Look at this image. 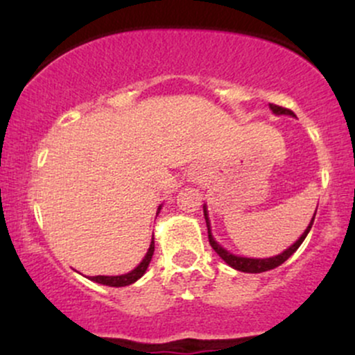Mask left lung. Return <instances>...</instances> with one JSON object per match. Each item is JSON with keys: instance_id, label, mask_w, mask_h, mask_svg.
I'll return each instance as SVG.
<instances>
[{"instance_id": "obj_1", "label": "left lung", "mask_w": 355, "mask_h": 355, "mask_svg": "<svg viewBox=\"0 0 355 355\" xmlns=\"http://www.w3.org/2000/svg\"><path fill=\"white\" fill-rule=\"evenodd\" d=\"M270 110L275 113V115H291V116H295L292 110L282 108V107H279V105H272L270 103ZM203 215H205L207 229H209V242H210L211 248H214V250L217 252V254L222 257V259L225 260V262L229 263L232 268H235V270H240V272H247V274H260V272H267V270H272V268L282 266L285 260H287L288 257L294 254L297 248L300 247V243L304 242L305 237H307V234L312 229L313 218H315V214H313L311 223H309V227H307V229H305L304 234L300 235V239L297 240L294 245H291V247L287 248V250H284L280 255L270 257V259H248V257H239V255L230 254L229 250H225V248H223L222 245H218V242H215V239L211 237L210 220H209V214H207V207H203Z\"/></svg>"}]
</instances>
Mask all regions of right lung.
I'll list each match as a JSON object with an SVG mask.
<instances>
[{"mask_svg":"<svg viewBox=\"0 0 355 355\" xmlns=\"http://www.w3.org/2000/svg\"><path fill=\"white\" fill-rule=\"evenodd\" d=\"M158 210H160V207H158ZM153 250H155V240L152 237L148 252H146L144 260L138 263V267L133 268L132 272H128V274H125V275H96V277H92V280L96 284L110 285V287H125V285L137 282V280L145 274L146 268H148L150 260H152V255H153Z\"/></svg>","mask_w":355,"mask_h":355,"instance_id":"obj_1","label":"right lung"}]
</instances>
